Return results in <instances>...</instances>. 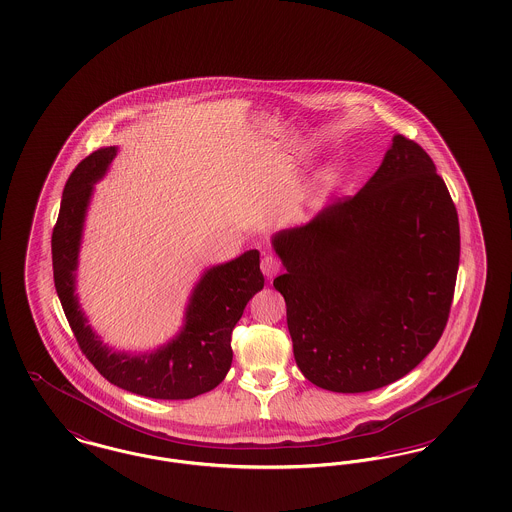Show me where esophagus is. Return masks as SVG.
<instances>
[{
	"instance_id": "obj_1",
	"label": "esophagus",
	"mask_w": 512,
	"mask_h": 512,
	"mask_svg": "<svg viewBox=\"0 0 512 512\" xmlns=\"http://www.w3.org/2000/svg\"><path fill=\"white\" fill-rule=\"evenodd\" d=\"M280 268H282V263H280V259H278L276 255H267V257L261 261V270H263V274H265L267 278L276 276V274L280 272Z\"/></svg>"
}]
</instances>
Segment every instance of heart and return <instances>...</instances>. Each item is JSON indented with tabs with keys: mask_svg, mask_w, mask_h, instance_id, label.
<instances>
[{
	"mask_svg": "<svg viewBox=\"0 0 512 512\" xmlns=\"http://www.w3.org/2000/svg\"><path fill=\"white\" fill-rule=\"evenodd\" d=\"M336 180H338V174H336V172H332V174L328 176V184H336Z\"/></svg>",
	"mask_w": 512,
	"mask_h": 512,
	"instance_id": "obj_1",
	"label": "heart"
}]
</instances>
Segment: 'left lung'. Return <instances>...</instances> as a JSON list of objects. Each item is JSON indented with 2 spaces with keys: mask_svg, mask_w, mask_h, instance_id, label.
<instances>
[{
  "mask_svg": "<svg viewBox=\"0 0 512 512\" xmlns=\"http://www.w3.org/2000/svg\"><path fill=\"white\" fill-rule=\"evenodd\" d=\"M286 272L295 363L322 390L363 393L409 374L453 303L461 232L430 155L397 134L380 169L305 226L272 238Z\"/></svg>",
  "mask_w": 512,
  "mask_h": 512,
  "instance_id": "8db88e82",
  "label": "left lung"
}]
</instances>
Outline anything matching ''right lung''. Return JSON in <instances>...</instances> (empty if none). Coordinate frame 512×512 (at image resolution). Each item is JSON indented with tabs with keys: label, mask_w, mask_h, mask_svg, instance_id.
Wrapping results in <instances>:
<instances>
[{
	"label": "right lung",
	"mask_w": 512,
	"mask_h": 512,
	"mask_svg": "<svg viewBox=\"0 0 512 512\" xmlns=\"http://www.w3.org/2000/svg\"><path fill=\"white\" fill-rule=\"evenodd\" d=\"M117 147H101L69 176L51 234L55 290L82 353L99 374L122 390L151 399H192L217 388L232 365V330L247 301L263 290L259 251L209 268L197 282L180 334L167 345L130 355L111 351L90 328L76 297L78 249L94 184L107 172Z\"/></svg>",
	"instance_id": "add662e5"
}]
</instances>
